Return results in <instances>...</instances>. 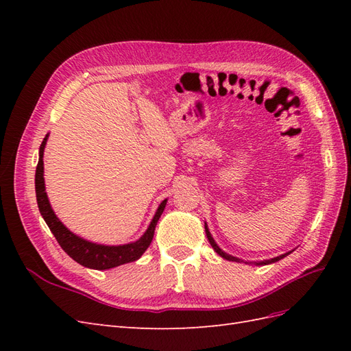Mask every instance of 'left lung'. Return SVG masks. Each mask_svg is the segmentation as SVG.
I'll use <instances>...</instances> for the list:
<instances>
[{
	"mask_svg": "<svg viewBox=\"0 0 351 351\" xmlns=\"http://www.w3.org/2000/svg\"><path fill=\"white\" fill-rule=\"evenodd\" d=\"M205 231H206V237H208V240H209V243H210V246L214 247V250L219 254V256H222L224 259H227V261H232V262H243L241 259H237V258H234V256H231V254H227L226 252H222L218 246H217V243L214 241V239H212V236L209 234V230H208V227L205 226ZM291 252H289V253H284V254H281V256H278V258H274V259H269V261H262V262H256V265H268V263H272V262H277V261H280V259H282L284 256H287V254H290Z\"/></svg>",
	"mask_w": 351,
	"mask_h": 351,
	"instance_id": "left-lung-1",
	"label": "left lung"
}]
</instances>
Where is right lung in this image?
<instances>
[{
    "mask_svg": "<svg viewBox=\"0 0 351 351\" xmlns=\"http://www.w3.org/2000/svg\"><path fill=\"white\" fill-rule=\"evenodd\" d=\"M47 139H48V134L45 136V139L42 141V145L39 147V161L36 165V174H35L36 200H38V208H39L40 215L44 217L47 226L49 227L51 232L57 239L62 250H64L69 256L76 261L77 263L92 269H110V268L119 267V265L139 259L145 253V250L149 247V244L154 239L156 222L164 212L167 200H164L162 204L159 205L149 228H147L145 234L134 243L124 244V246H102V244H95L77 237L76 234H73L70 230H67L61 224V221L56 217L54 210L51 209L48 196L45 193L44 159L42 158H44Z\"/></svg>",
    "mask_w": 351,
    "mask_h": 351,
    "instance_id": "obj_1",
    "label": "right lung"
}]
</instances>
